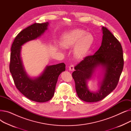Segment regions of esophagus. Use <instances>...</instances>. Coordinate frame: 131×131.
<instances>
[{"label":"esophagus","mask_w":131,"mask_h":131,"mask_svg":"<svg viewBox=\"0 0 131 131\" xmlns=\"http://www.w3.org/2000/svg\"><path fill=\"white\" fill-rule=\"evenodd\" d=\"M74 65H71L69 67V70L70 71H74Z\"/></svg>","instance_id":"esophagus-1"}]
</instances>
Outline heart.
I'll list each match as a JSON object with an SVG mask.
<instances>
[{"mask_svg": "<svg viewBox=\"0 0 131 131\" xmlns=\"http://www.w3.org/2000/svg\"><path fill=\"white\" fill-rule=\"evenodd\" d=\"M94 41L92 34L82 29H75L65 33L62 37L61 45L69 48L75 44L74 55L78 58L83 57L90 49Z\"/></svg>", "mask_w": 131, "mask_h": 131, "instance_id": "obj_1", "label": "heart"}]
</instances>
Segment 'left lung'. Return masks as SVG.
Masks as SVG:
<instances>
[{"mask_svg":"<svg viewBox=\"0 0 131 131\" xmlns=\"http://www.w3.org/2000/svg\"><path fill=\"white\" fill-rule=\"evenodd\" d=\"M102 40L99 49L93 55L84 58L74 67L72 77L79 98L85 102H97L111 93L117 85L124 66L122 47L119 41L106 27H102ZM101 67L104 76L96 92L88 90L87 82L96 69Z\"/></svg>","mask_w":131,"mask_h":131,"instance_id":"1","label":"left lung"}]
</instances>
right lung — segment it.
<instances>
[{
	"label": "right lung",
	"mask_w": 131,
	"mask_h": 131,
	"mask_svg": "<svg viewBox=\"0 0 131 131\" xmlns=\"http://www.w3.org/2000/svg\"><path fill=\"white\" fill-rule=\"evenodd\" d=\"M48 25V22L34 23L27 27L17 34L11 47L9 70L15 86L25 97L38 102H46L52 98L59 75L65 71V64L47 66L39 77L31 78L24 69L20 50L24 43L43 34Z\"/></svg>",
	"instance_id": "obj_1"
}]
</instances>
